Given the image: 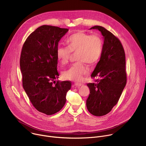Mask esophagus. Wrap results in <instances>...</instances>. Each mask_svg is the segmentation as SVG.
<instances>
[{"mask_svg":"<svg viewBox=\"0 0 146 146\" xmlns=\"http://www.w3.org/2000/svg\"><path fill=\"white\" fill-rule=\"evenodd\" d=\"M74 85L76 86H77V87H80V86H81L82 85V83H80V82H75L74 83Z\"/></svg>","mask_w":146,"mask_h":146,"instance_id":"obj_1","label":"esophagus"}]
</instances>
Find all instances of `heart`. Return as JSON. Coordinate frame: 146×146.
Wrapping results in <instances>:
<instances>
[{
  "instance_id": "obj_1",
  "label": "heart",
  "mask_w": 146,
  "mask_h": 146,
  "mask_svg": "<svg viewBox=\"0 0 146 146\" xmlns=\"http://www.w3.org/2000/svg\"><path fill=\"white\" fill-rule=\"evenodd\" d=\"M68 46H59L56 55L62 65L66 64L72 52H77L78 60L64 72L63 77L69 80L80 81L88 73L86 64L93 65L100 58L103 50V41L97 34L90 35L79 31L70 35L66 40Z\"/></svg>"
}]
</instances>
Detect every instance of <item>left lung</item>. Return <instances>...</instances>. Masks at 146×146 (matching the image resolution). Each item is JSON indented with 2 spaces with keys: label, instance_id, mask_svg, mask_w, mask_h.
Masks as SVG:
<instances>
[{
  "label": "left lung",
  "instance_id": "1",
  "mask_svg": "<svg viewBox=\"0 0 146 146\" xmlns=\"http://www.w3.org/2000/svg\"><path fill=\"white\" fill-rule=\"evenodd\" d=\"M98 29L104 37L100 60L91 74L98 78L96 83H88L90 93L86 101L89 112L95 116L105 115L111 111L119 100L127 83L125 54L119 38L100 26Z\"/></svg>",
  "mask_w": 146,
  "mask_h": 146
}]
</instances>
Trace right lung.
<instances>
[{"mask_svg":"<svg viewBox=\"0 0 146 146\" xmlns=\"http://www.w3.org/2000/svg\"><path fill=\"white\" fill-rule=\"evenodd\" d=\"M68 31L55 26H41L27 37L21 53L23 88L34 108L47 115L64 107L72 86L70 81H54L59 76L56 55L58 42Z\"/></svg>","mask_w":146,"mask_h":146,"instance_id":"obj_1","label":"right lung"}]
</instances>
